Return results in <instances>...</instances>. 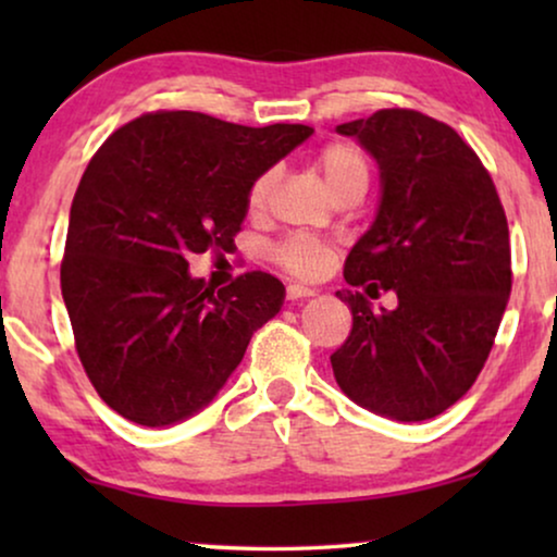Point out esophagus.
I'll return each instance as SVG.
<instances>
[{"label": "esophagus", "mask_w": 557, "mask_h": 557, "mask_svg": "<svg viewBox=\"0 0 557 557\" xmlns=\"http://www.w3.org/2000/svg\"><path fill=\"white\" fill-rule=\"evenodd\" d=\"M286 296L292 301H296V299H309V296H317V288H311V286H301V284H292L286 288Z\"/></svg>", "instance_id": "obj_1"}]
</instances>
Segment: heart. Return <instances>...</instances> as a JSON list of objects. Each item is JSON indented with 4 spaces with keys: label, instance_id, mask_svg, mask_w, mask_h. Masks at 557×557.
Returning a JSON list of instances; mask_svg holds the SVG:
<instances>
[{
    "label": "heart",
    "instance_id": "heart-1",
    "mask_svg": "<svg viewBox=\"0 0 557 557\" xmlns=\"http://www.w3.org/2000/svg\"><path fill=\"white\" fill-rule=\"evenodd\" d=\"M317 170L322 172L324 185L330 189L332 197L345 193V189H364L370 182V157L364 154L362 147L355 141H330L317 154ZM273 180L276 174L263 172L250 182L246 195V208L250 215L263 212L265 200H269ZM271 258L281 269L294 273L301 278H317L330 269L332 248L326 243L309 238V235H292L271 246Z\"/></svg>",
    "mask_w": 557,
    "mask_h": 557
}]
</instances>
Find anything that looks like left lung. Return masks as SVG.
<instances>
[{
    "label": "left lung",
    "mask_w": 557,
    "mask_h": 557,
    "mask_svg": "<svg viewBox=\"0 0 557 557\" xmlns=\"http://www.w3.org/2000/svg\"><path fill=\"white\" fill-rule=\"evenodd\" d=\"M380 166L375 223L345 261L352 330L332 370L357 406L395 421H425L474 385L492 352L512 253L497 187L476 151L444 121L383 109L337 126ZM393 290L399 307L367 297Z\"/></svg>",
    "instance_id": "1"
}]
</instances>
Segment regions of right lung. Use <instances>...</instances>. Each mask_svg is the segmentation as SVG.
Wrapping results in <instances>:
<instances>
[{
    "instance_id": "1",
    "label": "right lung",
    "mask_w": 557,
    "mask_h": 557,
    "mask_svg": "<svg viewBox=\"0 0 557 557\" xmlns=\"http://www.w3.org/2000/svg\"><path fill=\"white\" fill-rule=\"evenodd\" d=\"M311 132L154 111L116 128L88 162L60 288L83 370L126 421L157 429L197 413L278 314L276 276L250 271L215 292L189 276L187 258L231 253L250 182Z\"/></svg>"
}]
</instances>
